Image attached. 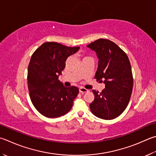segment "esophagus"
Here are the masks:
<instances>
[{
  "label": "esophagus",
  "mask_w": 156,
  "mask_h": 156,
  "mask_svg": "<svg viewBox=\"0 0 156 156\" xmlns=\"http://www.w3.org/2000/svg\"><path fill=\"white\" fill-rule=\"evenodd\" d=\"M79 92L81 93V94H84V93L88 92V90H87L86 88L83 87H79Z\"/></svg>",
  "instance_id": "obj_1"
}]
</instances>
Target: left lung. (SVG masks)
I'll list each match as a JSON object with an SVG mask.
<instances>
[{"mask_svg": "<svg viewBox=\"0 0 156 156\" xmlns=\"http://www.w3.org/2000/svg\"><path fill=\"white\" fill-rule=\"evenodd\" d=\"M96 52L98 66L94 78L105 84L99 92L94 90V100L90 105L95 116L113 119L124 112L130 101L133 77L127 54L110 40L99 39L87 45Z\"/></svg>", "mask_w": 156, "mask_h": 156, "instance_id": "8db88e82", "label": "left lung"}]
</instances>
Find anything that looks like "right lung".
<instances>
[{
  "mask_svg": "<svg viewBox=\"0 0 156 156\" xmlns=\"http://www.w3.org/2000/svg\"><path fill=\"white\" fill-rule=\"evenodd\" d=\"M79 48L46 42L32 55L27 76L29 95L34 107L43 115L55 118L71 109L79 89L64 87L58 76L65 68L67 58Z\"/></svg>",
  "mask_w": 156,
  "mask_h": 156,
  "instance_id": "1",
  "label": "right lung"
}]
</instances>
